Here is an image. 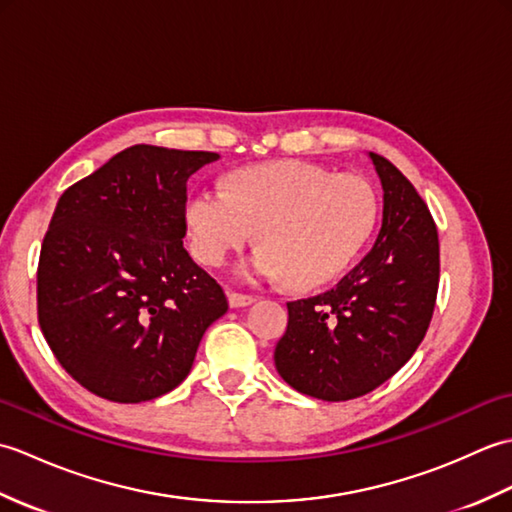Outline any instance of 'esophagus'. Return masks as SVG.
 <instances>
[{
	"label": "esophagus",
	"mask_w": 512,
	"mask_h": 512,
	"mask_svg": "<svg viewBox=\"0 0 512 512\" xmlns=\"http://www.w3.org/2000/svg\"><path fill=\"white\" fill-rule=\"evenodd\" d=\"M255 301V297L242 295V292H228V306L231 308H246Z\"/></svg>",
	"instance_id": "esophagus-1"
}]
</instances>
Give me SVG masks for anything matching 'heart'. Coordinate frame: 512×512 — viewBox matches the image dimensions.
<instances>
[{
  "label": "heart",
  "mask_w": 512,
  "mask_h": 512,
  "mask_svg": "<svg viewBox=\"0 0 512 512\" xmlns=\"http://www.w3.org/2000/svg\"><path fill=\"white\" fill-rule=\"evenodd\" d=\"M378 198L358 176L303 160H277L235 171L228 189L198 187L184 204L193 255L217 266L262 235L239 262L244 277L286 279L317 288L350 266L374 231Z\"/></svg>",
  "instance_id": "1"
}]
</instances>
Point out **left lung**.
<instances>
[{"label":"left lung","mask_w":512,"mask_h":512,"mask_svg":"<svg viewBox=\"0 0 512 512\" xmlns=\"http://www.w3.org/2000/svg\"><path fill=\"white\" fill-rule=\"evenodd\" d=\"M383 224L372 250L323 295L288 303L275 367L290 387L341 402L383 385L418 350L436 308L438 231L413 184L378 154Z\"/></svg>","instance_id":"8db88e82"}]
</instances>
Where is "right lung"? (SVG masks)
Listing matches in <instances>:
<instances>
[{"label":"right lung","instance_id":"1","mask_svg":"<svg viewBox=\"0 0 512 512\" xmlns=\"http://www.w3.org/2000/svg\"><path fill=\"white\" fill-rule=\"evenodd\" d=\"M220 154L127 147L65 189L41 244L39 325L76 383L145 402L189 376L220 284L184 250L187 180Z\"/></svg>","mask_w":512,"mask_h":512}]
</instances>
